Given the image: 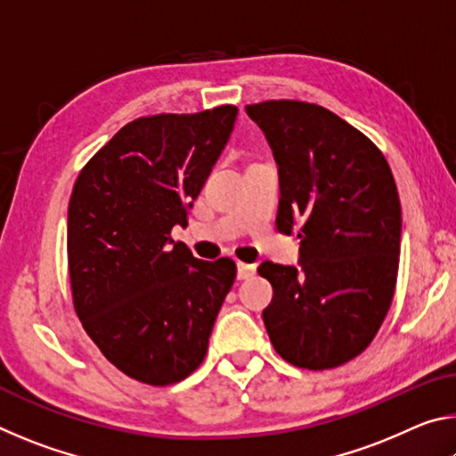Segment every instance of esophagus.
<instances>
[{
    "label": "esophagus",
    "mask_w": 456,
    "mask_h": 456,
    "mask_svg": "<svg viewBox=\"0 0 456 456\" xmlns=\"http://www.w3.org/2000/svg\"><path fill=\"white\" fill-rule=\"evenodd\" d=\"M256 275V265L251 264H243V261H239L237 264V277L239 280H249V277Z\"/></svg>",
    "instance_id": "obj_1"
}]
</instances>
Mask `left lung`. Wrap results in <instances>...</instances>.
I'll use <instances>...</instances> for the list:
<instances>
[{
  "instance_id": "1",
  "label": "left lung",
  "mask_w": 456,
  "mask_h": 456,
  "mask_svg": "<svg viewBox=\"0 0 456 456\" xmlns=\"http://www.w3.org/2000/svg\"><path fill=\"white\" fill-rule=\"evenodd\" d=\"M245 112L280 167L277 229L302 221V267L264 261V323L289 364L330 370L364 352L396 289L400 199L382 151L328 108L265 100Z\"/></svg>"
}]
</instances>
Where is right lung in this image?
<instances>
[{"instance_id":"1","label":"right lung","mask_w":456,"mask_h":456,"mask_svg":"<svg viewBox=\"0 0 456 456\" xmlns=\"http://www.w3.org/2000/svg\"><path fill=\"white\" fill-rule=\"evenodd\" d=\"M237 108L154 114L122 126L74 183L68 273L84 330L133 380L181 382L205 360L235 281L233 259L200 261L181 241L192 200L229 141Z\"/></svg>"}]
</instances>
